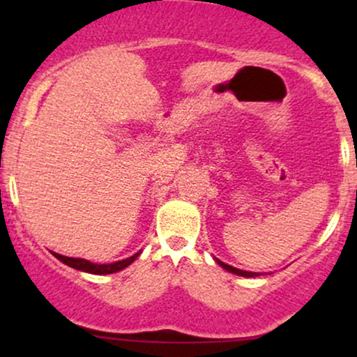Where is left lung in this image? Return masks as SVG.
Instances as JSON below:
<instances>
[{
    "label": "left lung",
    "instance_id": "obj_1",
    "mask_svg": "<svg viewBox=\"0 0 357 357\" xmlns=\"http://www.w3.org/2000/svg\"><path fill=\"white\" fill-rule=\"evenodd\" d=\"M216 261H218V265H220V267H223L225 270H228V272L235 273V275H241V277H258V275H260V273H257V272H247V270H240V268H235V267H231V265H228V264H223V261H220L218 258H216Z\"/></svg>",
    "mask_w": 357,
    "mask_h": 357
}]
</instances>
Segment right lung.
Instances as JSON below:
<instances>
[{"instance_id":"obj_1","label":"right lung","mask_w":357,"mask_h":357,"mask_svg":"<svg viewBox=\"0 0 357 357\" xmlns=\"http://www.w3.org/2000/svg\"><path fill=\"white\" fill-rule=\"evenodd\" d=\"M53 255L72 268L82 270V272H87V273H96V275H107V273H116V272H119V270L129 267V265L132 264V261L136 260L139 255H141V252L134 253L132 257L126 258V260H119V261H114V264H102V265L92 264V261L84 260V258L65 257V255H60V253H55V252H53Z\"/></svg>"}]
</instances>
